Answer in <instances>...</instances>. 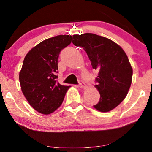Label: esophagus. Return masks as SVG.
<instances>
[{
    "mask_svg": "<svg viewBox=\"0 0 152 152\" xmlns=\"http://www.w3.org/2000/svg\"><path fill=\"white\" fill-rule=\"evenodd\" d=\"M78 86H79L80 88H85L86 86V83H84L83 81H78Z\"/></svg>",
    "mask_w": 152,
    "mask_h": 152,
    "instance_id": "1",
    "label": "esophagus"
}]
</instances>
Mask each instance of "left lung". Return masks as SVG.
I'll return each mask as SVG.
<instances>
[{
  "label": "left lung",
  "instance_id": "1",
  "mask_svg": "<svg viewBox=\"0 0 152 152\" xmlns=\"http://www.w3.org/2000/svg\"><path fill=\"white\" fill-rule=\"evenodd\" d=\"M75 46L82 47L93 69L98 72L95 87L100 98L94 107L100 112H109L125 98L130 88L132 68L128 57L118 44L93 33L73 35Z\"/></svg>",
  "mask_w": 152,
  "mask_h": 152
}]
</instances>
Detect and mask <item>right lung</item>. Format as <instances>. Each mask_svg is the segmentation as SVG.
<instances>
[{
  "instance_id": "obj_1",
  "label": "right lung",
  "mask_w": 152,
  "mask_h": 152,
  "mask_svg": "<svg viewBox=\"0 0 152 152\" xmlns=\"http://www.w3.org/2000/svg\"><path fill=\"white\" fill-rule=\"evenodd\" d=\"M72 36L58 35L38 44L27 54L20 71L21 90L30 105L49 115L60 107L70 88L56 81L60 52L71 42Z\"/></svg>"
}]
</instances>
